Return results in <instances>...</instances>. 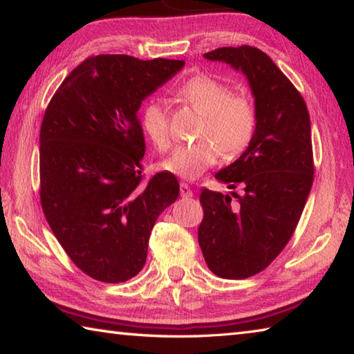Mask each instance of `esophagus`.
<instances>
[{"label":"esophagus","instance_id":"34e87169","mask_svg":"<svg viewBox=\"0 0 354 354\" xmlns=\"http://www.w3.org/2000/svg\"><path fill=\"white\" fill-rule=\"evenodd\" d=\"M179 194H181L183 198H192V196H194V192H192V189L189 187V184L185 183L179 185Z\"/></svg>","mask_w":354,"mask_h":354}]
</instances>
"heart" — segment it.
<instances>
[{
  "instance_id": "b5f03b06",
  "label": "heart",
  "mask_w": 354,
  "mask_h": 354,
  "mask_svg": "<svg viewBox=\"0 0 354 354\" xmlns=\"http://www.w3.org/2000/svg\"><path fill=\"white\" fill-rule=\"evenodd\" d=\"M178 97L203 115L198 142L178 147L162 162V169L194 181L217 164L220 153L236 158L251 143L256 131V109L245 95L232 93L223 81L195 75L178 87ZM143 131L159 151L170 148L169 117L162 104L148 103L142 115Z\"/></svg>"
}]
</instances>
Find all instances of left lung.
I'll use <instances>...</instances> for the list:
<instances>
[{"label":"left lung","instance_id":"1","mask_svg":"<svg viewBox=\"0 0 354 354\" xmlns=\"http://www.w3.org/2000/svg\"><path fill=\"white\" fill-rule=\"evenodd\" d=\"M205 57L242 71L254 97L253 140L241 158L215 173L242 194L203 189L200 195L205 217L198 243L209 270L243 279L270 266L301 217L314 181L310 120L301 95L263 51L223 46Z\"/></svg>","mask_w":354,"mask_h":354}]
</instances>
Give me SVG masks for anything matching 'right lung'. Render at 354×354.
Listing matches in <instances>:
<instances>
[{"label": "right lung", "instance_id": "add662e5", "mask_svg": "<svg viewBox=\"0 0 354 354\" xmlns=\"http://www.w3.org/2000/svg\"><path fill=\"white\" fill-rule=\"evenodd\" d=\"M184 64L92 56L65 77L45 111L41 209L75 266L101 283H124L142 270L156 220L179 195L169 171L143 181L137 112Z\"/></svg>", "mask_w": 354, "mask_h": 354}]
</instances>
